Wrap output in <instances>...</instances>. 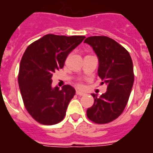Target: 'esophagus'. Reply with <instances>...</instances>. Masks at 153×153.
<instances>
[{"label": "esophagus", "mask_w": 153, "mask_h": 153, "mask_svg": "<svg viewBox=\"0 0 153 153\" xmlns=\"http://www.w3.org/2000/svg\"><path fill=\"white\" fill-rule=\"evenodd\" d=\"M76 94L79 96H84L85 95V93H83V92H81V91H76Z\"/></svg>", "instance_id": "obj_1"}]
</instances>
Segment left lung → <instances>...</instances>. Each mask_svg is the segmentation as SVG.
<instances>
[{
	"instance_id": "8db88e82",
	"label": "left lung",
	"mask_w": 153,
	"mask_h": 153,
	"mask_svg": "<svg viewBox=\"0 0 153 153\" xmlns=\"http://www.w3.org/2000/svg\"><path fill=\"white\" fill-rule=\"evenodd\" d=\"M85 43L97 56L98 76L101 85H107L106 93L100 97L92 94L94 104L87 109V117L97 124H107L117 119L127 105L134 82L132 58L123 46L108 36H89Z\"/></svg>"
}]
</instances>
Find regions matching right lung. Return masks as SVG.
Masks as SVG:
<instances>
[{"mask_svg":"<svg viewBox=\"0 0 153 153\" xmlns=\"http://www.w3.org/2000/svg\"><path fill=\"white\" fill-rule=\"evenodd\" d=\"M85 38L47 34L26 48L20 64L19 88L26 109L40 124L55 125L65 116L76 91L68 85L61 89L53 87L52 77Z\"/></svg>","mask_w":153,"mask_h":153,"instance_id":"right-lung-1","label":"right lung"}]
</instances>
